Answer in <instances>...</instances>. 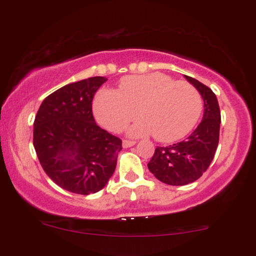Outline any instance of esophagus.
Listing matches in <instances>:
<instances>
[{
  "mask_svg": "<svg viewBox=\"0 0 256 256\" xmlns=\"http://www.w3.org/2000/svg\"><path fill=\"white\" fill-rule=\"evenodd\" d=\"M135 144H136L135 141H129V140H124V141L122 142V146H124V148H130V146Z\"/></svg>",
  "mask_w": 256,
  "mask_h": 256,
  "instance_id": "esophagus-1",
  "label": "esophagus"
}]
</instances>
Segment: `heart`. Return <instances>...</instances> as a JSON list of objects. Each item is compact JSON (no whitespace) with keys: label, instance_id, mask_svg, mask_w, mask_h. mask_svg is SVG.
I'll return each instance as SVG.
<instances>
[{"label":"heart","instance_id":"obj_1","mask_svg":"<svg viewBox=\"0 0 256 256\" xmlns=\"http://www.w3.org/2000/svg\"><path fill=\"white\" fill-rule=\"evenodd\" d=\"M202 110V96L194 86L158 72L126 76L118 90H100L93 102L94 116L107 130H122L138 114L142 120L130 127L129 134H154L166 143L188 135Z\"/></svg>","mask_w":256,"mask_h":256}]
</instances>
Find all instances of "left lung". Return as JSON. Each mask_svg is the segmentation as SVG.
Wrapping results in <instances>:
<instances>
[{"label": "left lung", "mask_w": 256, "mask_h": 256, "mask_svg": "<svg viewBox=\"0 0 256 256\" xmlns=\"http://www.w3.org/2000/svg\"><path fill=\"white\" fill-rule=\"evenodd\" d=\"M204 100L202 120L186 140L157 146L148 169L162 183L180 186L197 180L208 170L219 143L220 110L216 94L197 79L184 76Z\"/></svg>", "instance_id": "obj_1"}]
</instances>
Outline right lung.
I'll return each mask as SVG.
<instances>
[{
    "mask_svg": "<svg viewBox=\"0 0 256 256\" xmlns=\"http://www.w3.org/2000/svg\"><path fill=\"white\" fill-rule=\"evenodd\" d=\"M104 76L62 86L45 98L34 124V146L45 174L78 194L106 186L116 168L122 141L101 129L92 113L94 93Z\"/></svg>",
    "mask_w": 256,
    "mask_h": 256,
    "instance_id": "1",
    "label": "right lung"
}]
</instances>
